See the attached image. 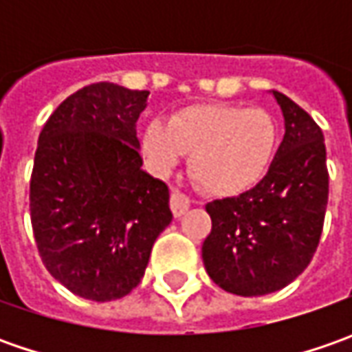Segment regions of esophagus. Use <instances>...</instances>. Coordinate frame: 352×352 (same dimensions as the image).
Masks as SVG:
<instances>
[{
  "instance_id": "1",
  "label": "esophagus",
  "mask_w": 352,
  "mask_h": 352,
  "mask_svg": "<svg viewBox=\"0 0 352 352\" xmlns=\"http://www.w3.org/2000/svg\"><path fill=\"white\" fill-rule=\"evenodd\" d=\"M190 208V197L182 194L180 190H172L170 194V210L174 213V217H182L184 213Z\"/></svg>"
}]
</instances>
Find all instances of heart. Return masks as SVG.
<instances>
[{"instance_id":"obj_1","label":"heart","mask_w":352,"mask_h":352,"mask_svg":"<svg viewBox=\"0 0 352 352\" xmlns=\"http://www.w3.org/2000/svg\"><path fill=\"white\" fill-rule=\"evenodd\" d=\"M276 148V123L261 107L199 103L151 121L142 153L158 174H168L186 153L190 174L208 194L236 196L261 182Z\"/></svg>"}]
</instances>
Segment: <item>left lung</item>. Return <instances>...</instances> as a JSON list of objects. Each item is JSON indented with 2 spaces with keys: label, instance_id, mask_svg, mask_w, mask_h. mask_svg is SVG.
Listing matches in <instances>:
<instances>
[{
  "label": "left lung",
  "instance_id": "1",
  "mask_svg": "<svg viewBox=\"0 0 352 352\" xmlns=\"http://www.w3.org/2000/svg\"><path fill=\"white\" fill-rule=\"evenodd\" d=\"M284 139L261 182L236 197L206 206L211 233L201 258L210 278L236 296L282 290L311 263L329 196L325 142L319 125L284 94Z\"/></svg>",
  "mask_w": 352,
  "mask_h": 352
}]
</instances>
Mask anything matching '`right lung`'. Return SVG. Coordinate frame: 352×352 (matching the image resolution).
<instances>
[{
  "label": "right lung",
  "instance_id": "add662e5",
  "mask_svg": "<svg viewBox=\"0 0 352 352\" xmlns=\"http://www.w3.org/2000/svg\"><path fill=\"white\" fill-rule=\"evenodd\" d=\"M146 89L100 82L54 109L38 135L31 225L47 270L94 302L127 296L172 221L168 186L146 174L137 119Z\"/></svg>",
  "mask_w": 352,
  "mask_h": 352
}]
</instances>
